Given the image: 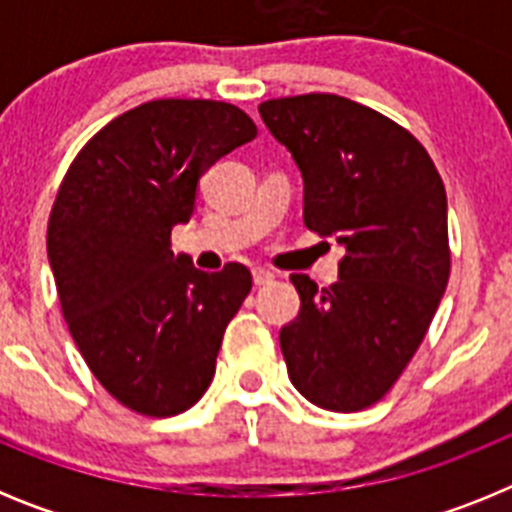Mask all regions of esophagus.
<instances>
[{
    "label": "esophagus",
    "instance_id": "34e87169",
    "mask_svg": "<svg viewBox=\"0 0 512 512\" xmlns=\"http://www.w3.org/2000/svg\"><path fill=\"white\" fill-rule=\"evenodd\" d=\"M271 282H274V274L269 269H253V284L256 287H266Z\"/></svg>",
    "mask_w": 512,
    "mask_h": 512
}]
</instances>
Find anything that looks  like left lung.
<instances>
[{
	"label": "left lung",
	"instance_id": "8db88e82",
	"mask_svg": "<svg viewBox=\"0 0 512 512\" xmlns=\"http://www.w3.org/2000/svg\"><path fill=\"white\" fill-rule=\"evenodd\" d=\"M259 112L300 166L305 225L346 248L330 287L292 274L300 315L279 330L289 379L312 405L356 413L392 390L446 292V189L428 151L372 107L300 94Z\"/></svg>",
	"mask_w": 512,
	"mask_h": 512
}]
</instances>
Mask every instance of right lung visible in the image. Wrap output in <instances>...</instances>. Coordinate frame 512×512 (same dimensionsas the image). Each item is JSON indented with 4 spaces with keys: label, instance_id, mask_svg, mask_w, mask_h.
I'll use <instances>...</instances> for the list:
<instances>
[{
    "label": "right lung",
    "instance_id": "obj_1",
    "mask_svg": "<svg viewBox=\"0 0 512 512\" xmlns=\"http://www.w3.org/2000/svg\"><path fill=\"white\" fill-rule=\"evenodd\" d=\"M256 138L235 104L153 99L76 153L48 220V261L81 356L120 405L148 418L189 410L215 377L251 271L207 274L174 256L200 176Z\"/></svg>",
    "mask_w": 512,
    "mask_h": 512
}]
</instances>
